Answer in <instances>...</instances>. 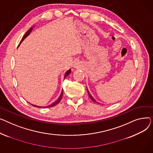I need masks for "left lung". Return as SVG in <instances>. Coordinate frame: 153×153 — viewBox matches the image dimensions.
I'll return each instance as SVG.
<instances>
[{"mask_svg":"<svg viewBox=\"0 0 153 153\" xmlns=\"http://www.w3.org/2000/svg\"><path fill=\"white\" fill-rule=\"evenodd\" d=\"M87 91H88V95H89V97H90L91 99V100H92V101H94V102H96V100H94V99L92 97V96L91 95V94L90 93H89V91L88 90V89H87Z\"/></svg>","mask_w":153,"mask_h":153,"instance_id":"1","label":"left lung"}]
</instances>
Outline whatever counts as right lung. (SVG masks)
Segmentation results:
<instances>
[{
	"label": "right lung",
	"instance_id": "1",
	"mask_svg": "<svg viewBox=\"0 0 153 153\" xmlns=\"http://www.w3.org/2000/svg\"><path fill=\"white\" fill-rule=\"evenodd\" d=\"M32 29H33V28H31L28 31H27L25 34V35L23 36V37L22 38V40L20 41V44H20L21 43H22V42L30 34V33L31 32V31H32ZM70 72H71V70H68L67 72L65 73V76H64V79L70 74ZM62 96H63V89H62V93H61V94H60V96H59V97L58 98V100L56 101H55L53 103H52V104H51L50 105H49V106H48V107H53V106H55L56 105H57V104H58L59 102H60V101H61V100H62ZM31 105H33L34 107H38V108H39V107H39V106H38V105H33V104H31Z\"/></svg>",
	"mask_w": 153,
	"mask_h": 153
}]
</instances>
